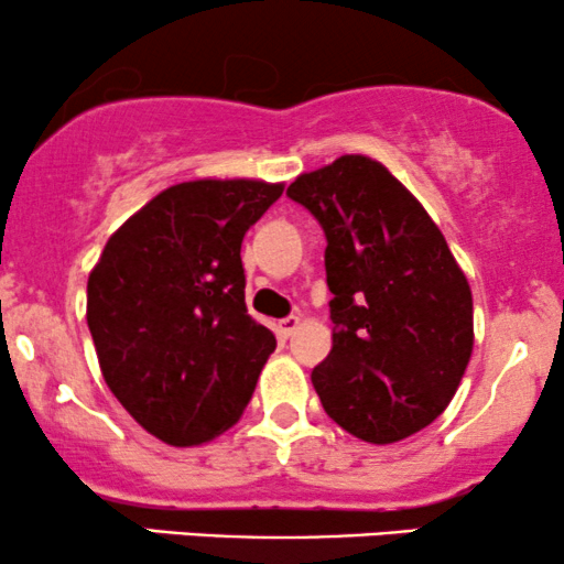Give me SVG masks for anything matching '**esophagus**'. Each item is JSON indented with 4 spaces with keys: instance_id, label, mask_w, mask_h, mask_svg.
<instances>
[{
    "instance_id": "esophagus-1",
    "label": "esophagus",
    "mask_w": 564,
    "mask_h": 564,
    "mask_svg": "<svg viewBox=\"0 0 564 564\" xmlns=\"http://www.w3.org/2000/svg\"><path fill=\"white\" fill-rule=\"evenodd\" d=\"M296 328H300V318H296V315H289V318L278 323V334H281V339H291Z\"/></svg>"
}]
</instances>
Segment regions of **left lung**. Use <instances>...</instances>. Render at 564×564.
Segmentation results:
<instances>
[{"label":"left lung","instance_id":"obj_1","mask_svg":"<svg viewBox=\"0 0 564 564\" xmlns=\"http://www.w3.org/2000/svg\"><path fill=\"white\" fill-rule=\"evenodd\" d=\"M286 196L326 236L334 321L313 368L323 411L366 443H398L451 403L471 355V291L424 206L379 161L341 156Z\"/></svg>","mask_w":564,"mask_h":564}]
</instances>
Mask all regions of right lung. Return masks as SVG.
<instances>
[{
  "mask_svg": "<svg viewBox=\"0 0 564 564\" xmlns=\"http://www.w3.org/2000/svg\"><path fill=\"white\" fill-rule=\"evenodd\" d=\"M283 185L166 187L108 238L87 283L102 377L142 430L198 445L241 419L275 336L246 313L241 241Z\"/></svg>",
  "mask_w": 564,
  "mask_h": 564,
  "instance_id": "1",
  "label": "right lung"
}]
</instances>
